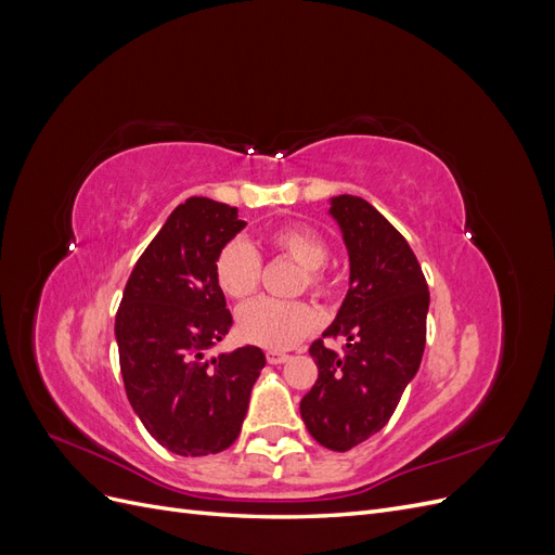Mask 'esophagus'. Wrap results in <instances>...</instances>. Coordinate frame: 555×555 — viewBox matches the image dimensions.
<instances>
[{
	"label": "esophagus",
	"instance_id": "34e87169",
	"mask_svg": "<svg viewBox=\"0 0 555 555\" xmlns=\"http://www.w3.org/2000/svg\"><path fill=\"white\" fill-rule=\"evenodd\" d=\"M266 359H268V363H273V365H278V363H284L289 359V354H284V351H278V349H271V351H266Z\"/></svg>",
	"mask_w": 555,
	"mask_h": 555
}]
</instances>
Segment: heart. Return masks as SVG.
Wrapping results in <instances>:
<instances>
[{
	"label": "heart",
	"mask_w": 555,
	"mask_h": 555,
	"mask_svg": "<svg viewBox=\"0 0 555 555\" xmlns=\"http://www.w3.org/2000/svg\"><path fill=\"white\" fill-rule=\"evenodd\" d=\"M268 245L278 255L300 266L296 292H310L319 298L331 296L335 280L328 273V243L308 224H289L273 231ZM261 255L243 238H233L215 257V280L229 298L243 300L255 294L261 284ZM317 326V314L306 300L257 298L238 310L241 338L268 349H287L304 340Z\"/></svg>",
	"instance_id": "1"
}]
</instances>
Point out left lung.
<instances>
[{
  "mask_svg": "<svg viewBox=\"0 0 555 555\" xmlns=\"http://www.w3.org/2000/svg\"><path fill=\"white\" fill-rule=\"evenodd\" d=\"M331 215L349 251V292L324 338H345L343 354L314 340L317 382L300 400L312 438L347 451L373 438L391 414L426 347L428 284L402 233L365 198L335 196Z\"/></svg>",
  "mask_w": 555,
  "mask_h": 555,
  "instance_id": "left-lung-1",
  "label": "left lung"
}]
</instances>
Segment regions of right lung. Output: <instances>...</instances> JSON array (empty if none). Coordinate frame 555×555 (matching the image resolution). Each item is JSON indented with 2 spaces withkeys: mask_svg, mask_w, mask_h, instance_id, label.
<instances>
[{
  "mask_svg": "<svg viewBox=\"0 0 555 555\" xmlns=\"http://www.w3.org/2000/svg\"><path fill=\"white\" fill-rule=\"evenodd\" d=\"M243 227L238 208L206 196L184 201L133 266L115 314L127 398L145 430L178 456L236 442L266 365L251 345L204 359L233 324L215 257Z\"/></svg>",
  "mask_w": 555,
  "mask_h": 555,
  "instance_id": "add662e5",
  "label": "right lung"
}]
</instances>
